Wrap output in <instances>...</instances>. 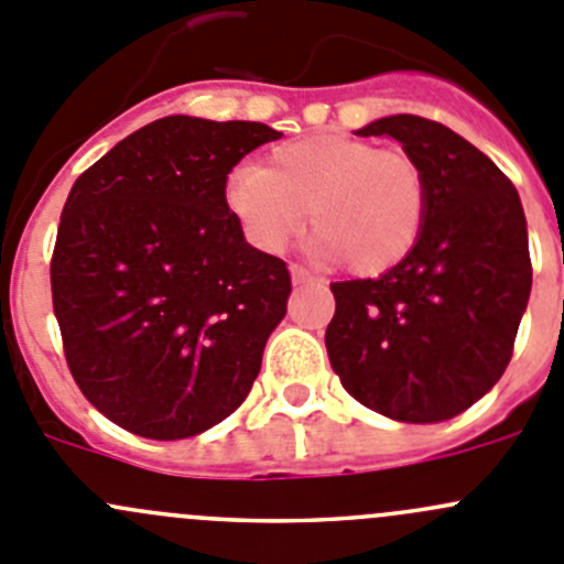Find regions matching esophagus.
<instances>
[{
  "instance_id": "34e87169",
  "label": "esophagus",
  "mask_w": 564,
  "mask_h": 564,
  "mask_svg": "<svg viewBox=\"0 0 564 564\" xmlns=\"http://www.w3.org/2000/svg\"><path fill=\"white\" fill-rule=\"evenodd\" d=\"M292 281L297 283V286H300V283H314L316 278L311 275V272L305 270V267H300V264H292Z\"/></svg>"
}]
</instances>
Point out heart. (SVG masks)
Here are the masks:
<instances>
[{"label": "heart", "mask_w": 564, "mask_h": 564, "mask_svg": "<svg viewBox=\"0 0 564 564\" xmlns=\"http://www.w3.org/2000/svg\"><path fill=\"white\" fill-rule=\"evenodd\" d=\"M226 206L245 237L267 253L286 248L311 209L314 253L341 259L358 275H377L419 242L427 178L404 151L355 137H300L275 145L264 167H237L228 176Z\"/></svg>", "instance_id": "b5f03b06"}]
</instances>
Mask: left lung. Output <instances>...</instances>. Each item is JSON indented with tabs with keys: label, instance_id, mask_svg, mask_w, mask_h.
<instances>
[{
	"label": "left lung",
	"instance_id": "8db88e82",
	"mask_svg": "<svg viewBox=\"0 0 564 564\" xmlns=\"http://www.w3.org/2000/svg\"><path fill=\"white\" fill-rule=\"evenodd\" d=\"M393 137L427 178L415 248L380 278L330 283L327 358L366 408L435 424L505 375L532 292L527 217L510 178L468 140L419 115L358 129Z\"/></svg>",
	"mask_w": 564,
	"mask_h": 564
}]
</instances>
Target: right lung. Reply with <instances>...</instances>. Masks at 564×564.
<instances>
[{"label": "right lung", "instance_id": "right-lung-1", "mask_svg": "<svg viewBox=\"0 0 564 564\" xmlns=\"http://www.w3.org/2000/svg\"><path fill=\"white\" fill-rule=\"evenodd\" d=\"M281 131L167 115L70 187L52 253V303L87 402L154 441L206 433L261 369L292 294L286 261L245 242L226 182Z\"/></svg>", "mask_w": 564, "mask_h": 564}]
</instances>
